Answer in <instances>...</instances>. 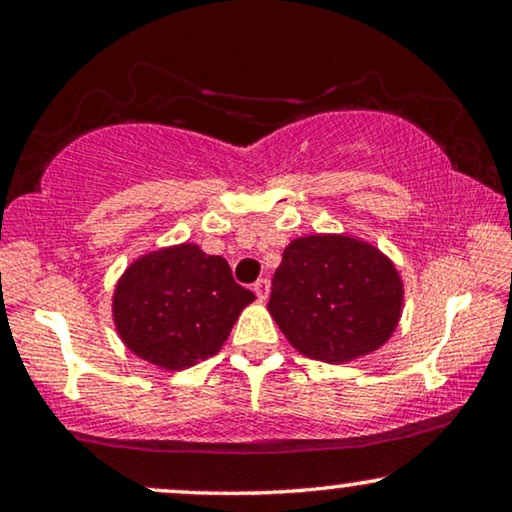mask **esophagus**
<instances>
[{
    "mask_svg": "<svg viewBox=\"0 0 512 512\" xmlns=\"http://www.w3.org/2000/svg\"><path fill=\"white\" fill-rule=\"evenodd\" d=\"M254 293L258 296V300H265L268 298V293H270V282L268 279H258V282H254Z\"/></svg>",
    "mask_w": 512,
    "mask_h": 512,
    "instance_id": "1",
    "label": "esophagus"
}]
</instances>
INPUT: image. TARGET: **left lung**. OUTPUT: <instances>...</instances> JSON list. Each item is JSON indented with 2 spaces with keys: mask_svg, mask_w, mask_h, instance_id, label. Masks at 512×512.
<instances>
[{
  "mask_svg": "<svg viewBox=\"0 0 512 512\" xmlns=\"http://www.w3.org/2000/svg\"><path fill=\"white\" fill-rule=\"evenodd\" d=\"M401 305L403 284L387 256L347 235H310L284 249L268 310L300 354L345 363L389 340Z\"/></svg>",
  "mask_w": 512,
  "mask_h": 512,
  "instance_id": "obj_1",
  "label": "left lung"
}]
</instances>
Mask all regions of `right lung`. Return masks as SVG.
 <instances>
[{
	"mask_svg": "<svg viewBox=\"0 0 512 512\" xmlns=\"http://www.w3.org/2000/svg\"><path fill=\"white\" fill-rule=\"evenodd\" d=\"M251 300L254 293L235 282L226 258L179 244L125 270L114 293V321L137 356L181 370L219 352Z\"/></svg>",
	"mask_w": 512,
	"mask_h": 512,
	"instance_id": "add662e5",
	"label": "right lung"
}]
</instances>
